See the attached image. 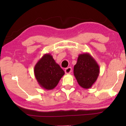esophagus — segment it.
I'll return each mask as SVG.
<instances>
[{"instance_id":"34e87169","label":"esophagus","mask_w":126,"mask_h":126,"mask_svg":"<svg viewBox=\"0 0 126 126\" xmlns=\"http://www.w3.org/2000/svg\"><path fill=\"white\" fill-rule=\"evenodd\" d=\"M65 73H66V74L70 73V72H72L71 67H68V68H67L65 69Z\"/></svg>"}]
</instances>
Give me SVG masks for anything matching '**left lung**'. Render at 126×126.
<instances>
[{
    "mask_svg": "<svg viewBox=\"0 0 126 126\" xmlns=\"http://www.w3.org/2000/svg\"><path fill=\"white\" fill-rule=\"evenodd\" d=\"M74 75L80 87L84 89L92 87L99 75V66L88 53L79 55L76 64L74 66Z\"/></svg>",
    "mask_w": 126,
    "mask_h": 126,
    "instance_id": "obj_1",
    "label": "left lung"
}]
</instances>
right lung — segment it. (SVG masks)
Returning a JSON list of instances; mask_svg holds the SVG:
<instances>
[{"label":"right lung","instance_id":"obj_1","mask_svg":"<svg viewBox=\"0 0 126 126\" xmlns=\"http://www.w3.org/2000/svg\"><path fill=\"white\" fill-rule=\"evenodd\" d=\"M34 75L43 88L51 90L57 85L65 72L49 53L45 54L34 66Z\"/></svg>","mask_w":126,"mask_h":126}]
</instances>
